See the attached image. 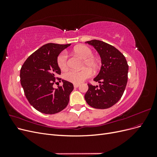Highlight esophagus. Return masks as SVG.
Returning <instances> with one entry per match:
<instances>
[{
  "label": "esophagus",
  "mask_w": 157,
  "mask_h": 157,
  "mask_svg": "<svg viewBox=\"0 0 157 157\" xmlns=\"http://www.w3.org/2000/svg\"><path fill=\"white\" fill-rule=\"evenodd\" d=\"M79 86V84H74V87L75 88H78Z\"/></svg>",
  "instance_id": "obj_1"
}]
</instances>
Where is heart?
Returning a JSON list of instances; mask_svg holds the SVG:
<instances>
[{
    "mask_svg": "<svg viewBox=\"0 0 157 157\" xmlns=\"http://www.w3.org/2000/svg\"><path fill=\"white\" fill-rule=\"evenodd\" d=\"M73 52L84 59L83 67H88L92 71H97L100 63L98 59L93 56V52L89 47L84 45L77 46L74 48ZM68 56L65 52H61L57 58V63L61 71H65L68 67ZM91 76V72L88 69H84L82 71H70L64 75L67 81L73 84H80Z\"/></svg>",
    "mask_w": 157,
    "mask_h": 157,
    "instance_id": "heart-1",
    "label": "heart"
}]
</instances>
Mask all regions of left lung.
Returning <instances> with one entry per match:
<instances>
[{
    "instance_id": "8db88e82",
    "label": "left lung",
    "mask_w": 157,
    "mask_h": 157,
    "mask_svg": "<svg viewBox=\"0 0 157 157\" xmlns=\"http://www.w3.org/2000/svg\"><path fill=\"white\" fill-rule=\"evenodd\" d=\"M86 42L98 51L102 65L99 74L94 79L99 83V86L88 83L84 98L93 108H109L119 101L124 94L128 81V63L124 56L111 44L98 40Z\"/></svg>"
}]
</instances>
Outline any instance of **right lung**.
I'll list each match as a JSON object with an SVG mask.
<instances>
[{
	"instance_id": "1",
	"label": "right lung",
	"mask_w": 157,
	"mask_h": 157,
	"mask_svg": "<svg viewBox=\"0 0 157 157\" xmlns=\"http://www.w3.org/2000/svg\"><path fill=\"white\" fill-rule=\"evenodd\" d=\"M71 44L48 43L29 56L20 70V81L25 97L36 110L44 114L58 113L67 107L73 84L62 80L63 86L54 88L61 70L57 63L60 52ZM61 82V81H60Z\"/></svg>"
}]
</instances>
